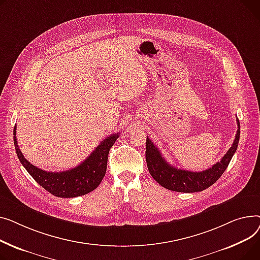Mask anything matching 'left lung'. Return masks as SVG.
Wrapping results in <instances>:
<instances>
[{
	"instance_id": "left-lung-1",
	"label": "left lung",
	"mask_w": 260,
	"mask_h": 260,
	"mask_svg": "<svg viewBox=\"0 0 260 260\" xmlns=\"http://www.w3.org/2000/svg\"><path fill=\"white\" fill-rule=\"evenodd\" d=\"M237 125L238 129L232 147L228 150L220 161L212 166L210 169L202 172H192L188 170L177 169V168L171 166L165 159V157H162L157 147L154 146V144L147 137L146 161L151 176L161 187L171 191L193 193L201 192L209 188L222 175L236 152L240 135V125L238 119Z\"/></svg>"
}]
</instances>
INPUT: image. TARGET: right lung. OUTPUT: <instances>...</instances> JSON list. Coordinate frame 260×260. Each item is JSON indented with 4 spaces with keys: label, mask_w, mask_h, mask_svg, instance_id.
Instances as JSON below:
<instances>
[{
    "label": "right lung",
    "mask_w": 260,
    "mask_h": 260,
    "mask_svg": "<svg viewBox=\"0 0 260 260\" xmlns=\"http://www.w3.org/2000/svg\"><path fill=\"white\" fill-rule=\"evenodd\" d=\"M15 133H17V127H14L13 130L15 152L27 172L46 191L54 196L64 198L85 195L99 187L106 174L110 148L118 137L116 133L106 137L92 153L73 169L62 172H47L30 164L24 157L18 146Z\"/></svg>",
    "instance_id": "1"
}]
</instances>
